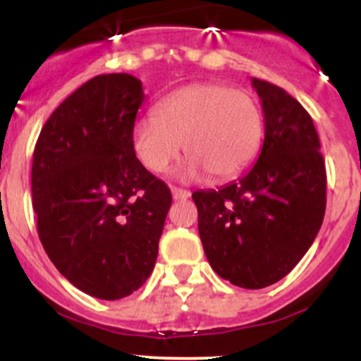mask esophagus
Here are the masks:
<instances>
[{
	"mask_svg": "<svg viewBox=\"0 0 361 361\" xmlns=\"http://www.w3.org/2000/svg\"><path fill=\"white\" fill-rule=\"evenodd\" d=\"M173 199L174 201H187L188 197H190V192L188 190H183V188H176L173 187Z\"/></svg>",
	"mask_w": 361,
	"mask_h": 361,
	"instance_id": "1",
	"label": "esophagus"
}]
</instances>
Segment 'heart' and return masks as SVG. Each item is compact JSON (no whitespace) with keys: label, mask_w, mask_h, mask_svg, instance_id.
<instances>
[{"label":"heart","mask_w":361,"mask_h":361,"mask_svg":"<svg viewBox=\"0 0 361 361\" xmlns=\"http://www.w3.org/2000/svg\"><path fill=\"white\" fill-rule=\"evenodd\" d=\"M133 150L152 173H164L178 159L181 143L188 160L183 174H209L225 181L245 173L264 140V113L250 92L204 82L167 94L154 116L134 123Z\"/></svg>","instance_id":"1"}]
</instances>
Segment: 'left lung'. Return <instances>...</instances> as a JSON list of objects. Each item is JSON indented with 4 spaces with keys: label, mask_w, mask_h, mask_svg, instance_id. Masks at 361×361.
Here are the masks:
<instances>
[{
    "label": "left lung",
    "mask_w": 361,
    "mask_h": 361,
    "mask_svg": "<svg viewBox=\"0 0 361 361\" xmlns=\"http://www.w3.org/2000/svg\"><path fill=\"white\" fill-rule=\"evenodd\" d=\"M265 118L257 164L220 190L192 194L211 267L241 288L285 278L311 248L326 207V171L311 115L281 87L253 78Z\"/></svg>",
    "instance_id": "8db88e82"
}]
</instances>
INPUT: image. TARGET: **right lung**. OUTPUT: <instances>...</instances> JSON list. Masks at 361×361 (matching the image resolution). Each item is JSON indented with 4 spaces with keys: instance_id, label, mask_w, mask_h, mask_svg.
I'll return each instance as SVG.
<instances>
[{
    "instance_id": "right-lung-1",
    "label": "right lung",
    "mask_w": 361,
    "mask_h": 361,
    "mask_svg": "<svg viewBox=\"0 0 361 361\" xmlns=\"http://www.w3.org/2000/svg\"><path fill=\"white\" fill-rule=\"evenodd\" d=\"M143 99L136 76H94L50 115L32 155L39 241L69 283L103 300L147 281L173 202L133 150Z\"/></svg>"
}]
</instances>
